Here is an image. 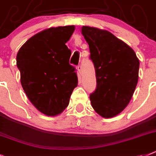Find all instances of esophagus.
<instances>
[{"instance_id":"34e87169","label":"esophagus","mask_w":156,"mask_h":156,"mask_svg":"<svg viewBox=\"0 0 156 156\" xmlns=\"http://www.w3.org/2000/svg\"><path fill=\"white\" fill-rule=\"evenodd\" d=\"M77 70H78V73H79L80 74L82 73V67H81V65H78V67H77Z\"/></svg>"}]
</instances>
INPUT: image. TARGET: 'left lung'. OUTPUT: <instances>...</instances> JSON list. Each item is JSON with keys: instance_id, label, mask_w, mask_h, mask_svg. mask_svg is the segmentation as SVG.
<instances>
[{"instance_id": "8db88e82", "label": "left lung", "mask_w": 156, "mask_h": 156, "mask_svg": "<svg viewBox=\"0 0 156 156\" xmlns=\"http://www.w3.org/2000/svg\"><path fill=\"white\" fill-rule=\"evenodd\" d=\"M81 33L96 70V89L90 95L92 108L104 118L115 116L133 96L140 60L132 48L108 31L83 26Z\"/></svg>"}]
</instances>
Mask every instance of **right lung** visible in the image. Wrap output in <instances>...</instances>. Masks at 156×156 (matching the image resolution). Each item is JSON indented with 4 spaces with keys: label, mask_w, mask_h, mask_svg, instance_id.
Wrapping results in <instances>:
<instances>
[{
    "label": "right lung",
    "mask_w": 156,
    "mask_h": 156,
    "mask_svg": "<svg viewBox=\"0 0 156 156\" xmlns=\"http://www.w3.org/2000/svg\"><path fill=\"white\" fill-rule=\"evenodd\" d=\"M74 30V25L44 29L29 38L16 55L24 92L33 106L48 116L66 108L78 84L75 68L69 64L71 51L65 44Z\"/></svg>",
    "instance_id": "right-lung-1"
}]
</instances>
